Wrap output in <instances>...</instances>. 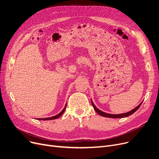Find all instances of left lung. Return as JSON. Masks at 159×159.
<instances>
[{"instance_id":"left-lung-1","label":"left lung","mask_w":159,"mask_h":159,"mask_svg":"<svg viewBox=\"0 0 159 159\" xmlns=\"http://www.w3.org/2000/svg\"><path fill=\"white\" fill-rule=\"evenodd\" d=\"M91 103H92V105L94 107V109L96 111V112L98 113V115H100V116H104V117H107V118H125V117H127L128 116H130L131 115H133V113L137 111L139 108L140 107V105H142V102L138 105V106L136 107L135 108H134L133 109H132L131 111L127 112H125V113H122V114H118V115H112V114H109V113H106V112H104L103 111H102L101 110L98 109L96 106L94 104L93 102L92 101V99H91Z\"/></svg>"}]
</instances>
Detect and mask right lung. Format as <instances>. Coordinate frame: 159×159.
Returning a JSON list of instances; mask_svg holds the SVG:
<instances>
[{
    "label": "right lung",
    "mask_w": 159,
    "mask_h": 159,
    "mask_svg": "<svg viewBox=\"0 0 159 159\" xmlns=\"http://www.w3.org/2000/svg\"><path fill=\"white\" fill-rule=\"evenodd\" d=\"M66 104H65V107L63 108V109L60 112L59 114H57V115H55V116H52V117H49V118H37V120H54V119H57V118H58L59 117H60L61 116L63 113H64V112H65V109H66Z\"/></svg>",
    "instance_id": "right-lung-1"
}]
</instances>
